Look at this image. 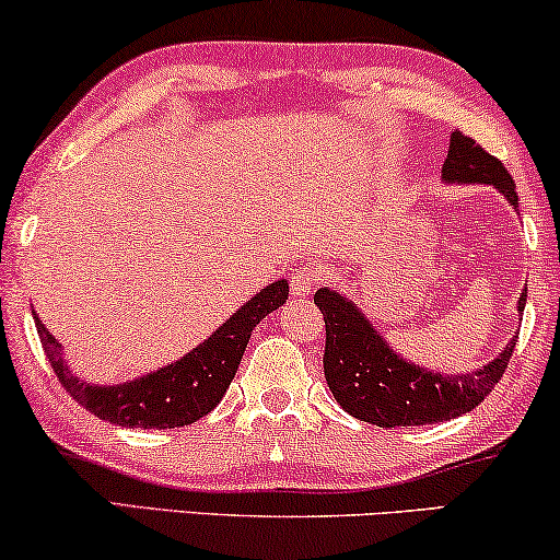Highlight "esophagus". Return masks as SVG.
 Wrapping results in <instances>:
<instances>
[{"instance_id": "esophagus-1", "label": "esophagus", "mask_w": 560, "mask_h": 560, "mask_svg": "<svg viewBox=\"0 0 560 560\" xmlns=\"http://www.w3.org/2000/svg\"><path fill=\"white\" fill-rule=\"evenodd\" d=\"M316 282H318L316 267H301V270H295L293 278H290V295L308 298L311 293H314Z\"/></svg>"}]
</instances>
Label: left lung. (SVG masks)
I'll return each instance as SVG.
<instances>
[{"label": "left lung", "mask_w": 560, "mask_h": 560, "mask_svg": "<svg viewBox=\"0 0 560 560\" xmlns=\"http://www.w3.org/2000/svg\"><path fill=\"white\" fill-rule=\"evenodd\" d=\"M445 185H486L504 195L514 210L520 198L514 179L499 159L486 154L460 130L450 133L442 164ZM527 288L520 293L517 314L525 311ZM314 303L324 314L326 350L324 375L329 390L347 413L377 427H419L447 422L476 409L510 365L517 334L483 368L466 373H438L398 354L381 329L362 314L352 298L331 288H318Z\"/></svg>", "instance_id": "8db88e82"}]
</instances>
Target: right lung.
Wrapping results in <instances>:
<instances>
[{
  "instance_id": "right-lung-1",
  "label": "right lung",
  "mask_w": 560,
  "mask_h": 560,
  "mask_svg": "<svg viewBox=\"0 0 560 560\" xmlns=\"http://www.w3.org/2000/svg\"><path fill=\"white\" fill-rule=\"evenodd\" d=\"M288 301V280H275L254 293L236 314H231L218 329L202 339L183 358L143 373L133 381L103 386L74 373L58 339L35 316V329L46 350V358L61 386L94 417L118 427L138 430H174L198 422L218 406L234 381L244 358L254 326L278 311Z\"/></svg>"
}]
</instances>
